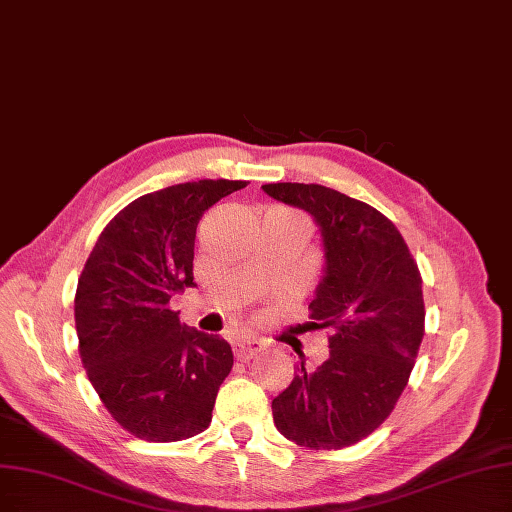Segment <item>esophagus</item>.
Listing matches in <instances>:
<instances>
[{"label":"esophagus","instance_id":"esophagus-1","mask_svg":"<svg viewBox=\"0 0 512 512\" xmlns=\"http://www.w3.org/2000/svg\"><path fill=\"white\" fill-rule=\"evenodd\" d=\"M264 349V342L258 338H241L233 344V353L239 361H250Z\"/></svg>","mask_w":512,"mask_h":512}]
</instances>
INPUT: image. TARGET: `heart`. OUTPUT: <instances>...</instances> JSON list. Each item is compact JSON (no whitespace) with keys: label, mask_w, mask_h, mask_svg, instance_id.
Masks as SVG:
<instances>
[{"label":"heart","mask_w":512,"mask_h":512,"mask_svg":"<svg viewBox=\"0 0 512 512\" xmlns=\"http://www.w3.org/2000/svg\"><path fill=\"white\" fill-rule=\"evenodd\" d=\"M271 212H277V214H288V216H292V218H298V220H302L304 222V218L302 216H298L296 212H292V210H288V208H273ZM306 224V222H304Z\"/></svg>","instance_id":"b5f03b06"}]
</instances>
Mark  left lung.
Returning a JSON list of instances; mask_svg holds the SVG:
<instances>
[{
    "mask_svg": "<svg viewBox=\"0 0 512 512\" xmlns=\"http://www.w3.org/2000/svg\"><path fill=\"white\" fill-rule=\"evenodd\" d=\"M262 189L321 227L325 275L309 317L330 332V357L315 370L300 361L273 399L275 426L300 447H349L391 416L414 370L426 315L418 264L395 224L365 201L302 182Z\"/></svg>",
    "mask_w": 512,
    "mask_h": 512,
    "instance_id": "left-lung-1",
    "label": "left lung"
}]
</instances>
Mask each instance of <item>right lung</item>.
Here are the masks:
<instances>
[{
  "label": "right lung",
  "instance_id": "obj_1",
  "mask_svg": "<svg viewBox=\"0 0 512 512\" xmlns=\"http://www.w3.org/2000/svg\"><path fill=\"white\" fill-rule=\"evenodd\" d=\"M245 185L203 178L134 199L102 229L79 275L81 363L107 412L138 439L182 441L212 422L233 351L220 336L180 323L170 298L195 285L203 212Z\"/></svg>",
  "mask_w": 512,
  "mask_h": 512
}]
</instances>
